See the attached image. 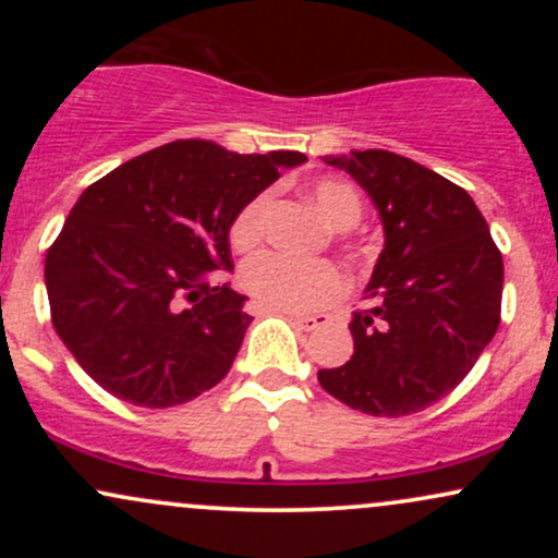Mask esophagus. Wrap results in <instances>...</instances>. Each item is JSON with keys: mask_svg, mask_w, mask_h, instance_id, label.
Segmentation results:
<instances>
[{"mask_svg": "<svg viewBox=\"0 0 558 558\" xmlns=\"http://www.w3.org/2000/svg\"><path fill=\"white\" fill-rule=\"evenodd\" d=\"M291 319L299 330H317L330 323L328 315H291Z\"/></svg>", "mask_w": 558, "mask_h": 558, "instance_id": "1", "label": "esophagus"}]
</instances>
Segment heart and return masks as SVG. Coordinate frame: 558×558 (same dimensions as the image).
Segmentation results:
<instances>
[{
    "mask_svg": "<svg viewBox=\"0 0 558 558\" xmlns=\"http://www.w3.org/2000/svg\"><path fill=\"white\" fill-rule=\"evenodd\" d=\"M317 209L332 228L349 230L362 220V198L349 183L325 181L312 189ZM272 194L262 191L230 222V243L248 252L267 230ZM241 286L254 304L267 312H315L345 291V275L330 259H299L283 252H262L241 267Z\"/></svg>",
    "mask_w": 558,
    "mask_h": 558,
    "instance_id": "heart-1",
    "label": "heart"
}]
</instances>
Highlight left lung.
Segmentation results:
<instances>
[{"label":"left lung","instance_id":"8db88e82","mask_svg":"<svg viewBox=\"0 0 558 558\" xmlns=\"http://www.w3.org/2000/svg\"><path fill=\"white\" fill-rule=\"evenodd\" d=\"M367 191L386 248L354 312V354L319 386L373 417H403L451 393L501 323L504 259L462 185L386 149L325 157Z\"/></svg>","mask_w":558,"mask_h":558}]
</instances>
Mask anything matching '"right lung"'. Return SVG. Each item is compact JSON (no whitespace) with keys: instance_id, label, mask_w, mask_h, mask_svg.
<instances>
[{"instance_id":"obj_1","label":"right lung","mask_w":558,"mask_h":558,"mask_svg":"<svg viewBox=\"0 0 558 558\" xmlns=\"http://www.w3.org/2000/svg\"><path fill=\"white\" fill-rule=\"evenodd\" d=\"M306 162L172 141L83 191L44 262L52 325L107 393L168 409L215 388L252 317L220 270L248 198Z\"/></svg>"}]
</instances>
